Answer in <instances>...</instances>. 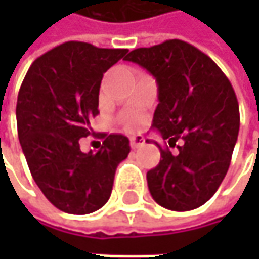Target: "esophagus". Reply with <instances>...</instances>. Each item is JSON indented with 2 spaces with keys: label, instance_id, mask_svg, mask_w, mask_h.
I'll list each match as a JSON object with an SVG mask.
<instances>
[{
  "label": "esophagus",
  "instance_id": "esophagus-1",
  "mask_svg": "<svg viewBox=\"0 0 259 259\" xmlns=\"http://www.w3.org/2000/svg\"><path fill=\"white\" fill-rule=\"evenodd\" d=\"M144 144V138L142 136H132L130 138V147L132 148H138Z\"/></svg>",
  "mask_w": 259,
  "mask_h": 259
}]
</instances>
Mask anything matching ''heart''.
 Segmentation results:
<instances>
[{"label": "heart", "mask_w": 259, "mask_h": 259, "mask_svg": "<svg viewBox=\"0 0 259 259\" xmlns=\"http://www.w3.org/2000/svg\"><path fill=\"white\" fill-rule=\"evenodd\" d=\"M141 123H142V118L138 117V115H135V117H130V118L126 120V127L130 130H135L141 126Z\"/></svg>", "instance_id": "b5f03b06"}]
</instances>
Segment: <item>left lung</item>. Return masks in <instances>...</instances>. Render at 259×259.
<instances>
[{
	"label": "left lung",
	"mask_w": 259,
	"mask_h": 259,
	"mask_svg": "<svg viewBox=\"0 0 259 259\" xmlns=\"http://www.w3.org/2000/svg\"><path fill=\"white\" fill-rule=\"evenodd\" d=\"M127 61L147 69L157 80L159 105L153 127L168 145L160 162L147 172L153 199L174 211L205 204L224 181L240 127L233 85L219 66L198 48L179 38L133 49Z\"/></svg>",
	"instance_id": "left-lung-1"
}]
</instances>
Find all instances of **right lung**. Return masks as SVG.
<instances>
[{
  "instance_id": "1",
  "label": "right lung",
  "mask_w": 259,
  "mask_h": 259,
  "mask_svg": "<svg viewBox=\"0 0 259 259\" xmlns=\"http://www.w3.org/2000/svg\"><path fill=\"white\" fill-rule=\"evenodd\" d=\"M126 54L127 49L66 41L38 57L21 85L16 121L28 168L43 195L64 213L102 208L118 163L130 153L124 135H105L97 153H82L79 145L99 114L103 73Z\"/></svg>"
}]
</instances>
